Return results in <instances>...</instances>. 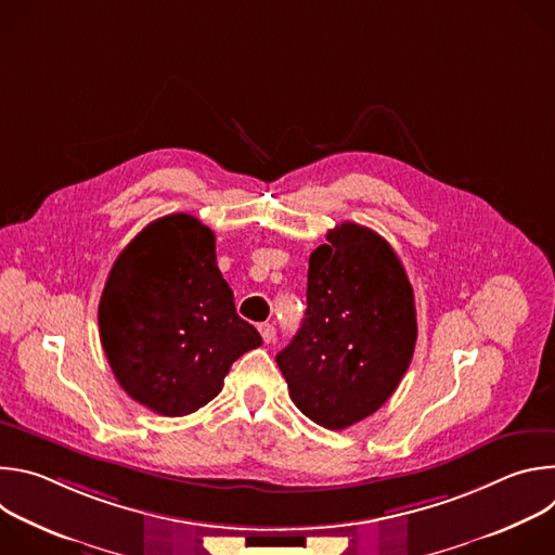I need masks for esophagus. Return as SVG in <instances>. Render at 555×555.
Returning a JSON list of instances; mask_svg holds the SVG:
<instances>
[{"instance_id":"esophagus-1","label":"esophagus","mask_w":555,"mask_h":555,"mask_svg":"<svg viewBox=\"0 0 555 555\" xmlns=\"http://www.w3.org/2000/svg\"><path fill=\"white\" fill-rule=\"evenodd\" d=\"M259 332H261V338H263V343H266V345L274 343V338H276V330H274V325L263 323V325H259Z\"/></svg>"}]
</instances>
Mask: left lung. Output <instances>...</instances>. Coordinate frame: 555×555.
Segmentation results:
<instances>
[{"label": "left lung", "mask_w": 555, "mask_h": 555, "mask_svg": "<svg viewBox=\"0 0 555 555\" xmlns=\"http://www.w3.org/2000/svg\"><path fill=\"white\" fill-rule=\"evenodd\" d=\"M417 343L402 261L371 228L345 221L309 257L307 311L276 356L296 409L330 430L373 415L402 382Z\"/></svg>", "instance_id": "1"}]
</instances>
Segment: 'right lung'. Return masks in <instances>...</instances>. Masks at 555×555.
<instances>
[{
  "mask_svg": "<svg viewBox=\"0 0 555 555\" xmlns=\"http://www.w3.org/2000/svg\"><path fill=\"white\" fill-rule=\"evenodd\" d=\"M99 330L122 390L165 417L206 406L232 362L263 343L234 309L212 230L186 212L151 221L118 255Z\"/></svg>",
  "mask_w": 555,
  "mask_h": 555,
  "instance_id": "add662e5",
  "label": "right lung"
}]
</instances>
